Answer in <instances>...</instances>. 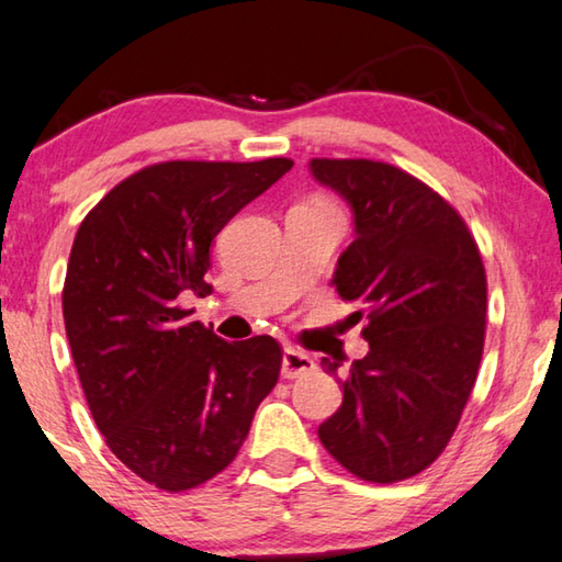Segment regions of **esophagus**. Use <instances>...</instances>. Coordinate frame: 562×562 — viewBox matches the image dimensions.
<instances>
[{
	"instance_id": "34e87169",
	"label": "esophagus",
	"mask_w": 562,
	"mask_h": 562,
	"mask_svg": "<svg viewBox=\"0 0 562 562\" xmlns=\"http://www.w3.org/2000/svg\"><path fill=\"white\" fill-rule=\"evenodd\" d=\"M315 369H317L315 359H312L310 355H304V351L292 349V347L282 351V376L284 379H297V376L315 372Z\"/></svg>"
}]
</instances>
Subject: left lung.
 <instances>
[{"label":"left lung","instance_id":"8db88e82","mask_svg":"<svg viewBox=\"0 0 562 562\" xmlns=\"http://www.w3.org/2000/svg\"><path fill=\"white\" fill-rule=\"evenodd\" d=\"M310 173L349 205L355 240L331 284L369 319V355L349 367L319 441L359 479L404 481L436 461L469 402L486 331V270L461 215L404 170L312 158ZM322 367L337 376L341 359Z\"/></svg>","mask_w":562,"mask_h":562}]
</instances>
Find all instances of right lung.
Masks as SVG:
<instances>
[{
	"label": "right lung",
	"instance_id": "1",
	"mask_svg": "<svg viewBox=\"0 0 562 562\" xmlns=\"http://www.w3.org/2000/svg\"><path fill=\"white\" fill-rule=\"evenodd\" d=\"M292 160H168L123 180L83 217L64 325L83 394L116 459L178 493L213 479L280 376L272 337L225 341L180 310L205 297L215 235Z\"/></svg>",
	"mask_w": 562,
	"mask_h": 562
}]
</instances>
